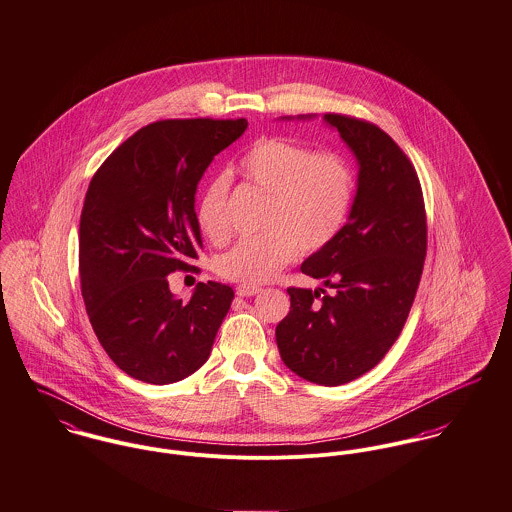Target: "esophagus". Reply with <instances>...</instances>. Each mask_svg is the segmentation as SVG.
Here are the masks:
<instances>
[{
    "instance_id": "obj_1",
    "label": "esophagus",
    "mask_w": 512,
    "mask_h": 512,
    "mask_svg": "<svg viewBox=\"0 0 512 512\" xmlns=\"http://www.w3.org/2000/svg\"><path fill=\"white\" fill-rule=\"evenodd\" d=\"M261 288L259 286H251V284H239L235 288V294L237 296H253V294H259Z\"/></svg>"
}]
</instances>
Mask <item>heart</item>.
<instances>
[{"label": "heart", "instance_id": "b5f03b06", "mask_svg": "<svg viewBox=\"0 0 512 512\" xmlns=\"http://www.w3.org/2000/svg\"><path fill=\"white\" fill-rule=\"evenodd\" d=\"M241 176L267 192L265 233L237 241L222 253L214 269L220 277L243 284L271 281L290 265L300 249L316 253L328 247L345 226L355 174L338 153H316L286 137H259L239 159ZM228 178L214 176L196 204V222L212 243L229 235Z\"/></svg>", "mask_w": 512, "mask_h": 512}]
</instances>
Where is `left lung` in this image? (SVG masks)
<instances>
[{
	"label": "left lung",
	"instance_id": "obj_1",
	"mask_svg": "<svg viewBox=\"0 0 512 512\" xmlns=\"http://www.w3.org/2000/svg\"><path fill=\"white\" fill-rule=\"evenodd\" d=\"M324 119L357 157V194L340 235L300 267L334 292L290 286L277 345L298 377L336 387L371 371L400 336L422 277L428 226L418 174L397 143L359 117Z\"/></svg>",
	"mask_w": 512,
	"mask_h": 512
}]
</instances>
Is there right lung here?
I'll return each mask as SVG.
<instances>
[{
	"instance_id": "add662e5",
	"label": "right lung",
	"mask_w": 512,
	"mask_h": 512,
	"mask_svg": "<svg viewBox=\"0 0 512 512\" xmlns=\"http://www.w3.org/2000/svg\"><path fill=\"white\" fill-rule=\"evenodd\" d=\"M239 119H161L135 131L90 180L80 216V288L90 324L129 377L169 385L210 357L228 314V284L198 283L174 298L169 279L198 259L196 186L243 135Z\"/></svg>"
}]
</instances>
